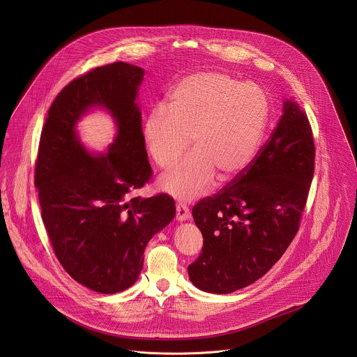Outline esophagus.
Returning <instances> with one entry per match:
<instances>
[{"label":"esophagus","mask_w":357,"mask_h":357,"mask_svg":"<svg viewBox=\"0 0 357 357\" xmlns=\"http://www.w3.org/2000/svg\"><path fill=\"white\" fill-rule=\"evenodd\" d=\"M189 218H190V212L188 206L183 205V203H176V220L183 222V220H188Z\"/></svg>","instance_id":"esophagus-1"}]
</instances>
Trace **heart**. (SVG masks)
<instances>
[{"label": "heart", "mask_w": 357, "mask_h": 357, "mask_svg": "<svg viewBox=\"0 0 357 357\" xmlns=\"http://www.w3.org/2000/svg\"><path fill=\"white\" fill-rule=\"evenodd\" d=\"M162 105L144 121L149 157L161 168L172 165L182 152H195L160 179L162 190L182 200L205 193L215 176L227 182L252 161L263 138L270 107L256 84H241L220 72H199L181 79Z\"/></svg>", "instance_id": "heart-1"}]
</instances>
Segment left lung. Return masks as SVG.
Listing matches in <instances>:
<instances>
[{"label":"left lung","mask_w":357,"mask_h":357,"mask_svg":"<svg viewBox=\"0 0 357 357\" xmlns=\"http://www.w3.org/2000/svg\"><path fill=\"white\" fill-rule=\"evenodd\" d=\"M314 169L310 120L289 98L250 165L193 206L192 216L203 236L202 252L188 267L193 285L229 294L268 273L299 229Z\"/></svg>","instance_id":"left-lung-1"}]
</instances>
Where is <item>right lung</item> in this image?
Returning a JSON list of instances; mask_svg holds the SVG:
<instances>
[{
	"label": "right lung",
	"instance_id": "1",
	"mask_svg": "<svg viewBox=\"0 0 357 357\" xmlns=\"http://www.w3.org/2000/svg\"><path fill=\"white\" fill-rule=\"evenodd\" d=\"M144 70L124 62L72 80L47 112L35 165L40 213L66 273L100 294L130 288L151 237L174 219V199L132 197L152 176L137 105ZM106 108L118 135L107 155L91 156L75 134L90 108Z\"/></svg>",
	"mask_w": 357,
	"mask_h": 357
}]
</instances>
